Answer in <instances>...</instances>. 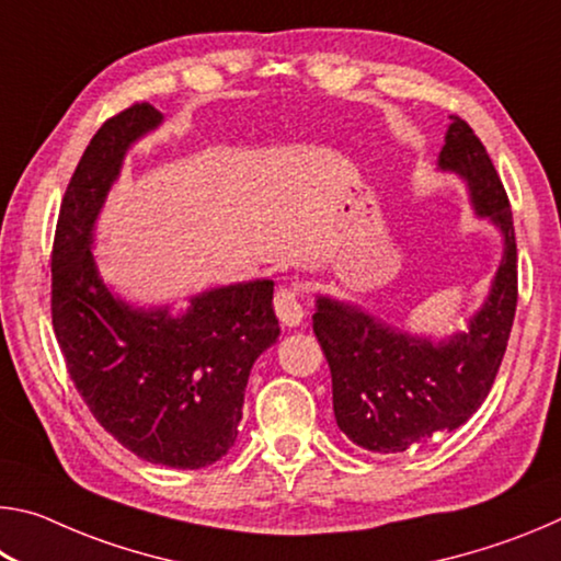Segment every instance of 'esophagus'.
I'll return each instance as SVG.
<instances>
[{
  "label": "esophagus",
  "instance_id": "obj_1",
  "mask_svg": "<svg viewBox=\"0 0 561 561\" xmlns=\"http://www.w3.org/2000/svg\"><path fill=\"white\" fill-rule=\"evenodd\" d=\"M274 309H277V317L282 321V327L297 329L304 321V307L299 304L297 291L279 289L277 297H274Z\"/></svg>",
  "mask_w": 561,
  "mask_h": 561
}]
</instances>
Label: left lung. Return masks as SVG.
Here are the masks:
<instances>
[{"mask_svg": "<svg viewBox=\"0 0 561 561\" xmlns=\"http://www.w3.org/2000/svg\"><path fill=\"white\" fill-rule=\"evenodd\" d=\"M435 170L462 180L478 220L500 232L502 254L485 301L450 336L388 324L354 301L317 294L314 334L331 368L334 415L351 443L371 453L428 445L468 421L485 401L505 356L517 307L512 210L485 146L450 116Z\"/></svg>", "mask_w": 561, "mask_h": 561, "instance_id": "8db88e82", "label": "left lung"}]
</instances>
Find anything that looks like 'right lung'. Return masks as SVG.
Listing matches in <instances>:
<instances>
[{
  "label": "right lung",
  "mask_w": 561,
  "mask_h": 561,
  "mask_svg": "<svg viewBox=\"0 0 561 561\" xmlns=\"http://www.w3.org/2000/svg\"><path fill=\"white\" fill-rule=\"evenodd\" d=\"M163 126L136 103L103 123L66 187L51 257V319L76 388L96 421L148 462L213 465L232 448L244 388L277 344L274 282L217 284L178 301L138 304L103 279L96 225L128 150Z\"/></svg>",
  "instance_id": "add662e5"
}]
</instances>
